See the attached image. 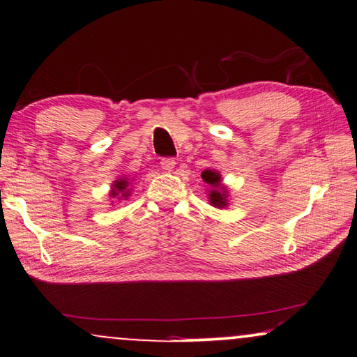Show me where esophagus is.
Masks as SVG:
<instances>
[{"instance_id": "1", "label": "esophagus", "mask_w": 357, "mask_h": 357, "mask_svg": "<svg viewBox=\"0 0 357 357\" xmlns=\"http://www.w3.org/2000/svg\"><path fill=\"white\" fill-rule=\"evenodd\" d=\"M174 165H176V160H174V158H162L160 159V167L165 172H172L174 169Z\"/></svg>"}]
</instances>
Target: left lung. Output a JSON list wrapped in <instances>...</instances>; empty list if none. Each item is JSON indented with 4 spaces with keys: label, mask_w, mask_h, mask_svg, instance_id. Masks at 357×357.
<instances>
[{
    "label": "left lung",
    "mask_w": 357,
    "mask_h": 357,
    "mask_svg": "<svg viewBox=\"0 0 357 357\" xmlns=\"http://www.w3.org/2000/svg\"><path fill=\"white\" fill-rule=\"evenodd\" d=\"M202 179H204V183L211 184L213 187V190L211 192V195H208V199H211V202L213 206L216 207H226L227 206V193H226V188L220 185L221 183V176L216 172H212V170H204L202 172Z\"/></svg>",
    "instance_id": "obj_1"
}]
</instances>
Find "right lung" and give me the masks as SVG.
I'll list each match as a JSON object with an SVG mask.
<instances>
[{"label": "right lung", "instance_id": "1", "mask_svg": "<svg viewBox=\"0 0 357 357\" xmlns=\"http://www.w3.org/2000/svg\"><path fill=\"white\" fill-rule=\"evenodd\" d=\"M127 185L128 183L125 179L121 181H116L114 185H113V192H111V197L116 198V197H128V192H127Z\"/></svg>", "mask_w": 357, "mask_h": 357}]
</instances>
